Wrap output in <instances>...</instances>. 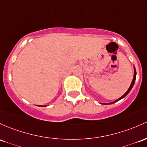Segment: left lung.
Masks as SVG:
<instances>
[{
    "label": "left lung",
    "mask_w": 147,
    "mask_h": 147,
    "mask_svg": "<svg viewBox=\"0 0 147 147\" xmlns=\"http://www.w3.org/2000/svg\"><path fill=\"white\" fill-rule=\"evenodd\" d=\"M136 75H137V73H136V70H135V66H134V75H133V80H132V82H131V84H130V86H129V88H128V91H127L126 92H125V93H124V94L123 95V96H121V97H120V98H119V99H117V100L114 101V102H109V103H101V104H102V105H111V104H113V103H115V102H117V101L123 99V98H125V96H126L128 94V93H129V92H130V91H131L132 88H133V85H134V84H135V80H136Z\"/></svg>",
    "instance_id": "1"
}]
</instances>
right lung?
Returning <instances> with one entry per match:
<instances>
[{
	"mask_svg": "<svg viewBox=\"0 0 147 147\" xmlns=\"http://www.w3.org/2000/svg\"><path fill=\"white\" fill-rule=\"evenodd\" d=\"M39 106V107H46L47 105H45V106H43V105H38Z\"/></svg>",
	"mask_w": 147,
	"mask_h": 147,
	"instance_id": "1",
	"label": "right lung"
}]
</instances>
